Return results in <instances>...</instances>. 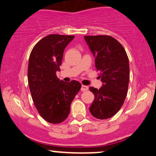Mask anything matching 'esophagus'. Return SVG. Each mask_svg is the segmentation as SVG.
<instances>
[{
    "mask_svg": "<svg viewBox=\"0 0 156 156\" xmlns=\"http://www.w3.org/2000/svg\"><path fill=\"white\" fill-rule=\"evenodd\" d=\"M88 90V87H87V86L83 85H82V87H81L82 91H86V90Z\"/></svg>",
    "mask_w": 156,
    "mask_h": 156,
    "instance_id": "obj_1",
    "label": "esophagus"
}]
</instances>
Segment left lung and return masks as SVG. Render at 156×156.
Here are the masks:
<instances>
[{
    "mask_svg": "<svg viewBox=\"0 0 156 156\" xmlns=\"http://www.w3.org/2000/svg\"><path fill=\"white\" fill-rule=\"evenodd\" d=\"M85 39L95 57L98 77L103 82L99 89L90 87L95 96L90 112L96 118H110L120 110L127 96L129 58L121 44L110 36H85Z\"/></svg>",
    "mask_w": 156,
    "mask_h": 156,
    "instance_id": "1",
    "label": "left lung"
}]
</instances>
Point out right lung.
I'll return each instance as SVG.
<instances>
[{
	"mask_svg": "<svg viewBox=\"0 0 156 156\" xmlns=\"http://www.w3.org/2000/svg\"><path fill=\"white\" fill-rule=\"evenodd\" d=\"M74 36L51 34L43 38L31 51L27 81L35 107L41 118L50 123L63 122L71 104L82 85L78 81L66 82L57 77L66 47Z\"/></svg>",
	"mask_w": 156,
	"mask_h": 156,
	"instance_id": "right-lung-1",
	"label": "right lung"
}]
</instances>
